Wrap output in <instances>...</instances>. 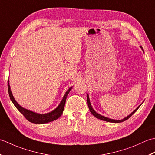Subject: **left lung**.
Masks as SVG:
<instances>
[{"label":"left lung","instance_id":"obj_1","mask_svg":"<svg viewBox=\"0 0 155 155\" xmlns=\"http://www.w3.org/2000/svg\"><path fill=\"white\" fill-rule=\"evenodd\" d=\"M140 48H141V49L143 50V51L144 52V50H143V47H142L141 46H140ZM87 105H88V108H89V109H90V111L91 112V113L92 114L95 116L96 118H98V119H100V120H104V121H106V122H114V123H119V122H124V121H125V120H128L129 118L130 117V116L133 114L137 111V110L139 108V107L141 106V104H143L142 103L140 105H139L138 106L137 108H136L133 112H132L130 114H129L128 116H126V117H125L124 118H123V119H122V120H114V119H111V118H107V117H105V116H102V115H101V114H98L97 112H96L95 110H94V109H93V108H92V106H91V103H90V97H89V95H88V94H87Z\"/></svg>","mask_w":155,"mask_h":155}]
</instances>
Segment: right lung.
<instances>
[{
  "label": "right lung",
  "instance_id": "right-lung-1",
  "mask_svg": "<svg viewBox=\"0 0 155 155\" xmlns=\"http://www.w3.org/2000/svg\"><path fill=\"white\" fill-rule=\"evenodd\" d=\"M72 87H69L67 90V91H66L65 94V95L64 96V97H63V99L61 100V102H60L58 106L55 109L53 110L51 112L46 114H39L23 108V107L20 106L19 104L17 102V101L15 100L13 95H12V94L10 85H9V80H8V91L9 97H10V99L12 101V102L13 103L15 106L17 108L18 111L27 118V120H28L31 122L34 123V124H45V123L52 122L53 120H55L57 119H58L62 114L63 112H64L66 98H67L68 94L72 89Z\"/></svg>",
  "mask_w": 155,
  "mask_h": 155
}]
</instances>
